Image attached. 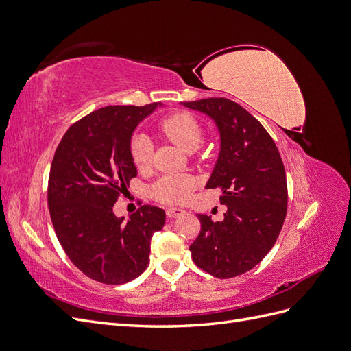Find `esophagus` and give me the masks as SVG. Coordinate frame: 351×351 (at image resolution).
<instances>
[{
	"label": "esophagus",
	"mask_w": 351,
	"mask_h": 351,
	"mask_svg": "<svg viewBox=\"0 0 351 351\" xmlns=\"http://www.w3.org/2000/svg\"><path fill=\"white\" fill-rule=\"evenodd\" d=\"M186 214L184 209H180V208H168L167 209V217L168 218H178Z\"/></svg>",
	"instance_id": "1"
}]
</instances>
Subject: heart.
Returning <instances> with one entry per match:
<instances>
[{"label": "heart", "mask_w": 351, "mask_h": 351, "mask_svg": "<svg viewBox=\"0 0 351 351\" xmlns=\"http://www.w3.org/2000/svg\"><path fill=\"white\" fill-rule=\"evenodd\" d=\"M158 129L169 141L186 152H193L204 142V127L195 115L177 111L167 115L158 124ZM154 146L149 137L143 133L133 136L130 142V156L134 167L145 171L152 164ZM196 187V182L184 174H167L159 177L151 187L152 196L167 205L183 204Z\"/></svg>", "instance_id": "heart-1"}]
</instances>
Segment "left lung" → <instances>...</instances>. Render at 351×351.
Segmentation results:
<instances>
[{
	"label": "left lung",
	"mask_w": 351,
	"mask_h": 351,
	"mask_svg": "<svg viewBox=\"0 0 351 351\" xmlns=\"http://www.w3.org/2000/svg\"><path fill=\"white\" fill-rule=\"evenodd\" d=\"M208 114L221 133V152L206 189H219L227 212L221 222L197 215L192 259L217 278L250 271L267 256L282 228L289 192L282 159L267 129L237 102L206 98L183 102Z\"/></svg>",
	"instance_id": "left-lung-1"
}]
</instances>
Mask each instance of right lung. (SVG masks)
<instances>
[{
	"instance_id": "obj_1",
	"label": "right lung",
	"mask_w": 351,
	"mask_h": 351,
	"mask_svg": "<svg viewBox=\"0 0 351 351\" xmlns=\"http://www.w3.org/2000/svg\"><path fill=\"white\" fill-rule=\"evenodd\" d=\"M156 108L111 105L73 123L60 141L48 178V209L57 239L86 277L124 284L147 268L151 240L164 227V209L142 205L129 221L114 204L137 176L130 156L136 125Z\"/></svg>"
}]
</instances>
